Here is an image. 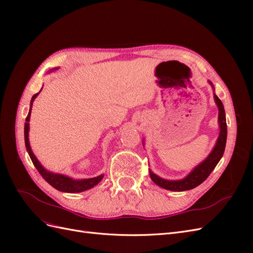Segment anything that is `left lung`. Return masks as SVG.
Returning a JSON list of instances; mask_svg holds the SVG:
<instances>
[{
  "label": "left lung",
  "mask_w": 253,
  "mask_h": 253,
  "mask_svg": "<svg viewBox=\"0 0 253 253\" xmlns=\"http://www.w3.org/2000/svg\"><path fill=\"white\" fill-rule=\"evenodd\" d=\"M214 99H215V102L218 106V112H219L218 122H219L220 132L213 151L201 165H198L195 169L187 176V177H185L181 180H166L158 177L157 175H155L154 173H152L150 171V177L157 186L167 190H171V191H186V190L193 189L198 185H201L203 181L207 179V177H208V176L211 174V172L214 170V168H215L216 165L218 164L220 158L223 157L225 148H226V141H227L226 115H225L224 105L221 103L220 99L216 95H214Z\"/></svg>",
  "instance_id": "obj_1"
}]
</instances>
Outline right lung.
<instances>
[{
    "instance_id": "obj_1",
    "label": "right lung",
    "mask_w": 253,
    "mask_h": 253,
    "mask_svg": "<svg viewBox=\"0 0 253 253\" xmlns=\"http://www.w3.org/2000/svg\"><path fill=\"white\" fill-rule=\"evenodd\" d=\"M37 93L33 96L32 102H30V106L33 105V102L35 100V98L38 96ZM32 110V108H30ZM30 110L29 113L26 117V122L24 126V138H25V145H26V150L29 154L30 159L34 164V166L36 167V169L38 170L41 174L42 177L46 180L51 187H53L55 189L62 191V192H68V193H78V192H82V191L88 190L90 188H93L94 186H96L97 183L100 182V180L103 178V175H99L97 177L94 178H88V179H81V180H74L67 176L61 175V174H53L50 172H47L44 168L41 166V164L38 162V159L36 158V156L34 155V153L32 152V149H30L29 145V140H28V131H29V118H30Z\"/></svg>"
}]
</instances>
